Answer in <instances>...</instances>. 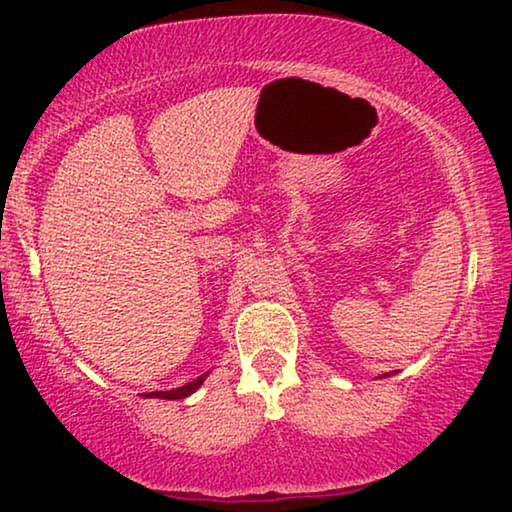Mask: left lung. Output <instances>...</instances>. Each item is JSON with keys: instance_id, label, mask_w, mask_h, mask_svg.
Wrapping results in <instances>:
<instances>
[{"instance_id": "obj_1", "label": "left lung", "mask_w": 512, "mask_h": 512, "mask_svg": "<svg viewBox=\"0 0 512 512\" xmlns=\"http://www.w3.org/2000/svg\"><path fill=\"white\" fill-rule=\"evenodd\" d=\"M381 377H391V372H386V375H381ZM381 377H379V379H381Z\"/></svg>"}]
</instances>
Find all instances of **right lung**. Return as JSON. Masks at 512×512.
<instances>
[{"mask_svg": "<svg viewBox=\"0 0 512 512\" xmlns=\"http://www.w3.org/2000/svg\"><path fill=\"white\" fill-rule=\"evenodd\" d=\"M210 375V372H205V375L196 377L194 381H189V384L180 386V388H173V391H155V393H144L142 397H158V400H185V397H189L192 393H196L198 388L203 386L205 377Z\"/></svg>", "mask_w": 512, "mask_h": 512, "instance_id": "add662e5", "label": "right lung"}]
</instances>
